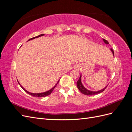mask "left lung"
Returning <instances> with one entry per match:
<instances>
[{"label":"left lung","mask_w":132,"mask_h":132,"mask_svg":"<svg viewBox=\"0 0 132 132\" xmlns=\"http://www.w3.org/2000/svg\"><path fill=\"white\" fill-rule=\"evenodd\" d=\"M103 41L106 44H109V43L108 42V41L107 40H106V39H103ZM110 50L112 51V52L113 55V56H114V51H113V50L112 49V48H111ZM81 75H80V78H79V79L78 80V81L77 82V85L78 88L80 90V91L82 94H84L85 95H96V94H100V93H102V92H103V91H104L105 90V89L107 87V86H106V87H105V88H103V89H102L101 90L97 91H90L89 90L86 89L85 87L83 86V85L82 84V83H81Z\"/></svg>","instance_id":"left-lung-1"}]
</instances>
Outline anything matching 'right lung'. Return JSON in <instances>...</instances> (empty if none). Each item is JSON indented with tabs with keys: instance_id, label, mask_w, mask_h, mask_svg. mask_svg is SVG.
<instances>
[{
	"instance_id": "1",
	"label": "right lung",
	"mask_w": 132,
	"mask_h": 132,
	"mask_svg": "<svg viewBox=\"0 0 132 132\" xmlns=\"http://www.w3.org/2000/svg\"><path fill=\"white\" fill-rule=\"evenodd\" d=\"M44 35V34H41V35H38V36H36V37H33V38H30V39H29V40L28 41H30V40H31V39H35V38H37V37H41V36H43ZM18 83H19V84L20 85V86L21 87V88L24 90L26 93H27V94H29V95H31V96H34V97H45V96H48V95H50L51 93H52V92L53 91V90H54V89L55 88V86H56V85H57V84L58 83V82H59V80H58V81L57 82V83L56 84H55V85H54V86H53L52 88L51 89H50V90H48V91H46V92H44V93H30V92H29V91H27L26 90H25L24 88H23V87L20 84V83H19V82L18 81Z\"/></svg>"
}]
</instances>
